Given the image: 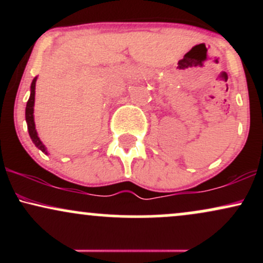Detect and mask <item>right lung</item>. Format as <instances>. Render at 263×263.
Instances as JSON below:
<instances>
[{
  "instance_id": "obj_1",
  "label": "right lung",
  "mask_w": 263,
  "mask_h": 263,
  "mask_svg": "<svg viewBox=\"0 0 263 263\" xmlns=\"http://www.w3.org/2000/svg\"><path fill=\"white\" fill-rule=\"evenodd\" d=\"M35 81H37V78H34L31 84V96H29L28 101H27V106H26V121H27V127H28V132L29 136H31L33 143L35 144V147H38L42 152H44L47 155V148L42 141L39 140L37 129H35V125H34V116H33V111H34V95H35Z\"/></svg>"
}]
</instances>
